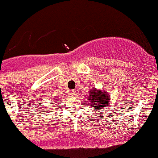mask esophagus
<instances>
[{
    "instance_id": "1",
    "label": "esophagus",
    "mask_w": 158,
    "mask_h": 158,
    "mask_svg": "<svg viewBox=\"0 0 158 158\" xmlns=\"http://www.w3.org/2000/svg\"><path fill=\"white\" fill-rule=\"evenodd\" d=\"M76 94H77V90H76L70 91V94H71V97H74V96H75Z\"/></svg>"
}]
</instances>
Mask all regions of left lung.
Masks as SVG:
<instances>
[{
  "label": "left lung",
  "mask_w": 158,
  "mask_h": 158,
  "mask_svg": "<svg viewBox=\"0 0 158 158\" xmlns=\"http://www.w3.org/2000/svg\"><path fill=\"white\" fill-rule=\"evenodd\" d=\"M89 101L90 107H94V110L97 109H106V106L110 102V96L106 92L97 88H93L89 91Z\"/></svg>",
  "instance_id": "obj_1"
}]
</instances>
